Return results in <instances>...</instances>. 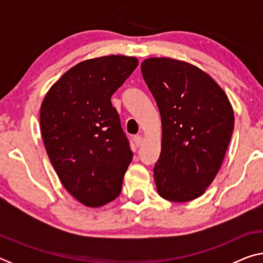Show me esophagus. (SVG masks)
Returning a JSON list of instances; mask_svg holds the SVG:
<instances>
[{"label":"esophagus","mask_w":263,"mask_h":263,"mask_svg":"<svg viewBox=\"0 0 263 263\" xmlns=\"http://www.w3.org/2000/svg\"><path fill=\"white\" fill-rule=\"evenodd\" d=\"M133 142H135L136 146H140L141 142H142V137L140 135H137L133 137Z\"/></svg>","instance_id":"1"}]
</instances>
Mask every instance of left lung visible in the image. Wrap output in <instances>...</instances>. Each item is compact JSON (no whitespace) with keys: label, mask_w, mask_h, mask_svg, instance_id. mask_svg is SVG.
Returning <instances> with one entry per match:
<instances>
[{"label":"left lung","mask_w":263,"mask_h":263,"mask_svg":"<svg viewBox=\"0 0 263 263\" xmlns=\"http://www.w3.org/2000/svg\"><path fill=\"white\" fill-rule=\"evenodd\" d=\"M141 72L161 116V153L153 172L158 193L171 202L193 201L224 160L234 127L232 105L210 75L185 61L148 58Z\"/></svg>","instance_id":"8db88e82"}]
</instances>
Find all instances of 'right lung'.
<instances>
[{"label": "right lung", "instance_id": "obj_1", "mask_svg": "<svg viewBox=\"0 0 263 263\" xmlns=\"http://www.w3.org/2000/svg\"><path fill=\"white\" fill-rule=\"evenodd\" d=\"M135 57L82 61L53 84L41 108L48 158L68 193L99 208L121 194L133 153L111 96L137 68Z\"/></svg>", "mask_w": 263, "mask_h": 263}]
</instances>
